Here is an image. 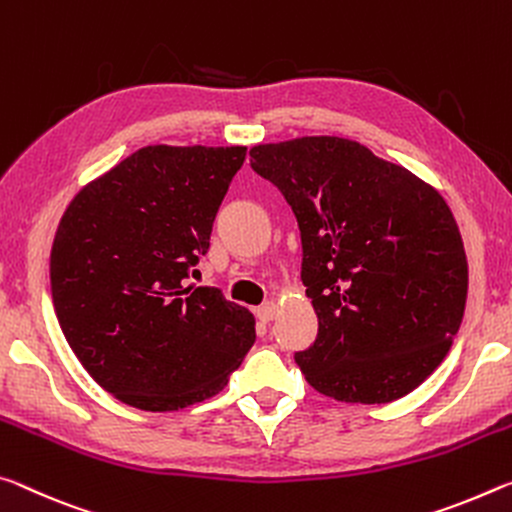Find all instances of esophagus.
Instances as JSON below:
<instances>
[{
	"mask_svg": "<svg viewBox=\"0 0 512 512\" xmlns=\"http://www.w3.org/2000/svg\"><path fill=\"white\" fill-rule=\"evenodd\" d=\"M276 313H279V306H276L274 301H267V304H263V306L256 311V315L261 317L263 322H272L274 317H276Z\"/></svg>",
	"mask_w": 512,
	"mask_h": 512,
	"instance_id": "34e87169",
	"label": "esophagus"
}]
</instances>
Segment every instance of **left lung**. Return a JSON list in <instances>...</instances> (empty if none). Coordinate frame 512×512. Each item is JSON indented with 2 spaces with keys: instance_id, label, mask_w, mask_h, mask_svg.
<instances>
[{
  "instance_id": "left-lung-1",
  "label": "left lung",
  "mask_w": 512,
  "mask_h": 512,
  "mask_svg": "<svg viewBox=\"0 0 512 512\" xmlns=\"http://www.w3.org/2000/svg\"><path fill=\"white\" fill-rule=\"evenodd\" d=\"M297 217L317 338L295 360L347 404L406 397L449 354L467 301L454 213L429 183L356 140L304 136L249 149Z\"/></svg>"
}]
</instances>
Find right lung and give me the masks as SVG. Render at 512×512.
Instances as JSON below:
<instances>
[{"mask_svg":"<svg viewBox=\"0 0 512 512\" xmlns=\"http://www.w3.org/2000/svg\"><path fill=\"white\" fill-rule=\"evenodd\" d=\"M247 147L149 145L83 186L58 222L49 279L86 372L149 413L229 383L256 320L217 288L188 286Z\"/></svg>","mask_w":512,"mask_h":512,"instance_id":"1","label":"right lung"}]
</instances>
